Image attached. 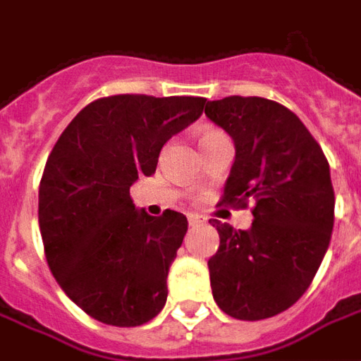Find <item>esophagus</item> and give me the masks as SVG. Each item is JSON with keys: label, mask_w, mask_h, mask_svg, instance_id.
Wrapping results in <instances>:
<instances>
[{"label": "esophagus", "mask_w": 361, "mask_h": 361, "mask_svg": "<svg viewBox=\"0 0 361 361\" xmlns=\"http://www.w3.org/2000/svg\"><path fill=\"white\" fill-rule=\"evenodd\" d=\"M188 222H189V226H199V224H203L204 220L201 219L199 214H189Z\"/></svg>", "instance_id": "34e87169"}]
</instances>
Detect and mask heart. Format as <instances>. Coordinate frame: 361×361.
<instances>
[{
	"mask_svg": "<svg viewBox=\"0 0 361 361\" xmlns=\"http://www.w3.org/2000/svg\"><path fill=\"white\" fill-rule=\"evenodd\" d=\"M220 137H226V135L222 133L220 129H204L203 133H201V147L207 145V142L216 141V139H220Z\"/></svg>",
	"mask_w": 361,
	"mask_h": 361,
	"instance_id": "obj_1",
	"label": "heart"
}]
</instances>
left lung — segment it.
I'll return each instance as SVG.
<instances>
[{
	"instance_id": "left-lung-1",
	"label": "left lung",
	"mask_w": 361,
	"mask_h": 361,
	"mask_svg": "<svg viewBox=\"0 0 361 361\" xmlns=\"http://www.w3.org/2000/svg\"><path fill=\"white\" fill-rule=\"evenodd\" d=\"M207 118L235 145L222 203H253L250 230L212 220L219 251L209 259L214 302L230 317L259 321L294 305L325 257L334 191L323 150L286 106L261 96H226Z\"/></svg>"
}]
</instances>
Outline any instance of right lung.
I'll use <instances>...</instances> for the list:
<instances>
[{
  "label": "right lung",
  "instance_id": "add662e5",
  "mask_svg": "<svg viewBox=\"0 0 361 361\" xmlns=\"http://www.w3.org/2000/svg\"><path fill=\"white\" fill-rule=\"evenodd\" d=\"M199 96L116 94L85 106L59 135L38 191L44 253L61 290L100 323L139 326L162 311L188 219L137 211L129 188L203 114Z\"/></svg>",
  "mask_w": 361,
  "mask_h": 361
}]
</instances>
